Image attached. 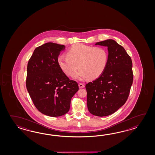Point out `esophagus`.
Segmentation results:
<instances>
[{"instance_id": "1", "label": "esophagus", "mask_w": 155, "mask_h": 155, "mask_svg": "<svg viewBox=\"0 0 155 155\" xmlns=\"http://www.w3.org/2000/svg\"><path fill=\"white\" fill-rule=\"evenodd\" d=\"M79 86L80 88H84V85L82 84V83H79Z\"/></svg>"}]
</instances>
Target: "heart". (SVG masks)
Instances as JSON below:
<instances>
[{"instance_id":"1","label":"heart","mask_w":155,"mask_h":155,"mask_svg":"<svg viewBox=\"0 0 155 155\" xmlns=\"http://www.w3.org/2000/svg\"><path fill=\"white\" fill-rule=\"evenodd\" d=\"M67 56H60L58 63L68 76H73L78 69L75 78L79 80L88 78L95 80L102 75L107 65L109 54L103 47H94L78 43L71 46Z\"/></svg>"}]
</instances>
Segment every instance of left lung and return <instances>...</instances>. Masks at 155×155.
Listing matches in <instances>:
<instances>
[{
  "mask_svg": "<svg viewBox=\"0 0 155 155\" xmlns=\"http://www.w3.org/2000/svg\"><path fill=\"white\" fill-rule=\"evenodd\" d=\"M95 45L107 47L109 59L102 75L86 85L87 106L91 114L102 117L111 115L125 104L134 75L131 57L121 45L112 39Z\"/></svg>",
  "mask_w": 155,
  "mask_h": 155,
  "instance_id": "obj_1",
  "label": "left lung"
}]
</instances>
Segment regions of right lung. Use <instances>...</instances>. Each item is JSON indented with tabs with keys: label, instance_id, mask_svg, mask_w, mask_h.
I'll use <instances>...</instances> for the list:
<instances>
[{
	"label": "right lung",
	"instance_id": "obj_1",
	"mask_svg": "<svg viewBox=\"0 0 155 155\" xmlns=\"http://www.w3.org/2000/svg\"><path fill=\"white\" fill-rule=\"evenodd\" d=\"M65 46L47 43L34 50L28 63L26 86L33 104L45 115L58 117L69 111L78 84L63 73L58 58Z\"/></svg>",
	"mask_w": 155,
	"mask_h": 155
}]
</instances>
